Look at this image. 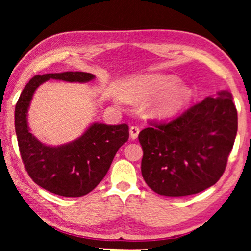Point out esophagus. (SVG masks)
<instances>
[{"label":"esophagus","instance_id":"34e87169","mask_svg":"<svg viewBox=\"0 0 251 251\" xmlns=\"http://www.w3.org/2000/svg\"><path fill=\"white\" fill-rule=\"evenodd\" d=\"M129 134H130V138L131 139H136L138 137L139 134V127L137 126H131L129 128Z\"/></svg>","mask_w":251,"mask_h":251}]
</instances>
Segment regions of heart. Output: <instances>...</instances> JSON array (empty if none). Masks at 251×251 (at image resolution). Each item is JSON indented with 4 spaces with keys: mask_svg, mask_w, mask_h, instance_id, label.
Wrapping results in <instances>:
<instances>
[{
    "mask_svg": "<svg viewBox=\"0 0 251 251\" xmlns=\"http://www.w3.org/2000/svg\"><path fill=\"white\" fill-rule=\"evenodd\" d=\"M178 83L179 79L174 76H136L122 85L121 95L126 100L141 101L164 94L152 106L151 113L159 118H171L179 113L193 97V91L188 86Z\"/></svg>",
    "mask_w": 251,
    "mask_h": 251,
    "instance_id": "1",
    "label": "heart"
}]
</instances>
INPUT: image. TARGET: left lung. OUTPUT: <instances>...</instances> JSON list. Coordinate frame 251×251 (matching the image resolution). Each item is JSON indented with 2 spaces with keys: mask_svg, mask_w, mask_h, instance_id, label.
I'll return each mask as SVG.
<instances>
[{
  "mask_svg": "<svg viewBox=\"0 0 251 251\" xmlns=\"http://www.w3.org/2000/svg\"><path fill=\"white\" fill-rule=\"evenodd\" d=\"M237 128V109L227 91L206 97L171 122H151L138 135L144 180L169 197L209 188L226 169Z\"/></svg>",
  "mask_w": 251,
  "mask_h": 251,
  "instance_id": "1",
  "label": "left lung"
}]
</instances>
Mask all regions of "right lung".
I'll return each instance as SVG.
<instances>
[{"instance_id": "right-lung-1", "label": "right lung", "mask_w": 251, "mask_h": 251, "mask_svg": "<svg viewBox=\"0 0 251 251\" xmlns=\"http://www.w3.org/2000/svg\"><path fill=\"white\" fill-rule=\"evenodd\" d=\"M94 77L85 72L36 75L24 87L15 106V131L24 167L35 184L59 196H84L103 180L117 151L128 141V125L93 123L75 141L48 146L29 133L28 106L36 88L50 78L86 83Z\"/></svg>"}]
</instances>
